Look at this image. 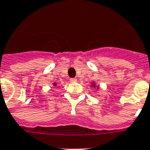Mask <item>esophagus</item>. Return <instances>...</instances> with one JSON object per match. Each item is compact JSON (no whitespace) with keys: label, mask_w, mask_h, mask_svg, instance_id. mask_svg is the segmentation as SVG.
I'll return each mask as SVG.
<instances>
[{"label":"esophagus","mask_w":150,"mask_h":150,"mask_svg":"<svg viewBox=\"0 0 150 150\" xmlns=\"http://www.w3.org/2000/svg\"><path fill=\"white\" fill-rule=\"evenodd\" d=\"M71 83H75V82H77V79H75V78H72V79H70Z\"/></svg>","instance_id":"obj_1"}]
</instances>
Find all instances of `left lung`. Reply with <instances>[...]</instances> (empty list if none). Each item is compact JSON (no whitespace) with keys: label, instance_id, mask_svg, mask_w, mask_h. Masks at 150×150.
<instances>
[{"label":"left lung","instance_id":"1","mask_svg":"<svg viewBox=\"0 0 150 150\" xmlns=\"http://www.w3.org/2000/svg\"><path fill=\"white\" fill-rule=\"evenodd\" d=\"M91 86H93V87H95V86H96L95 83H93V84H92V85H91Z\"/></svg>","mask_w":150,"mask_h":150}]
</instances>
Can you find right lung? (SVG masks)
<instances>
[{
	"instance_id": "1",
	"label": "right lung",
	"mask_w": 150,
	"mask_h": 150,
	"mask_svg": "<svg viewBox=\"0 0 150 150\" xmlns=\"http://www.w3.org/2000/svg\"><path fill=\"white\" fill-rule=\"evenodd\" d=\"M57 85V83H53V86H56Z\"/></svg>"
}]
</instances>
